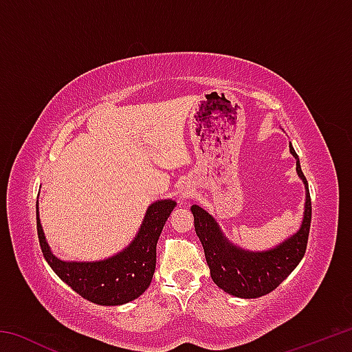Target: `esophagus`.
I'll return each mask as SVG.
<instances>
[{
    "mask_svg": "<svg viewBox=\"0 0 352 352\" xmlns=\"http://www.w3.org/2000/svg\"><path fill=\"white\" fill-rule=\"evenodd\" d=\"M186 197H188V194H186V192H182V194H180V200H182V201H183V200H186Z\"/></svg>",
    "mask_w": 352,
    "mask_h": 352,
    "instance_id": "esophagus-1",
    "label": "esophagus"
}]
</instances>
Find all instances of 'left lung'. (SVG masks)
<instances>
[{"label": "left lung", "instance_id": "1", "mask_svg": "<svg viewBox=\"0 0 352 352\" xmlns=\"http://www.w3.org/2000/svg\"><path fill=\"white\" fill-rule=\"evenodd\" d=\"M290 153L296 160V172L306 188L305 217L300 230L294 236L265 252H248L236 247L223 236L216 220L199 205L190 206L194 214L195 233L205 250V258L211 270V278L226 294L237 298H259L270 294L300 264L306 253L309 230H311L312 204L300 158L290 146Z\"/></svg>", "mask_w": 352, "mask_h": 352}]
</instances>
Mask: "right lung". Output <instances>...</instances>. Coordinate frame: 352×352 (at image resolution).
<instances>
[{
	"mask_svg": "<svg viewBox=\"0 0 352 352\" xmlns=\"http://www.w3.org/2000/svg\"><path fill=\"white\" fill-rule=\"evenodd\" d=\"M170 199L147 208L141 228L129 247L104 261H62L52 254L41 228L37 205L40 248L56 275L85 300L100 306H121L133 301L151 285L157 264V242L166 220L175 208Z\"/></svg>",
	"mask_w": 352,
	"mask_h": 352,
	"instance_id": "add662e5",
	"label": "right lung"
}]
</instances>
